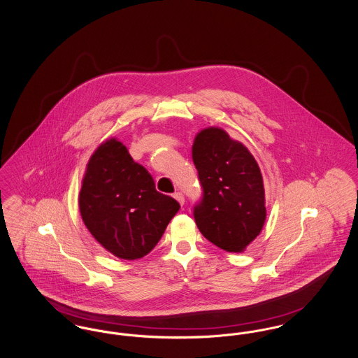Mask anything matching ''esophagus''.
Wrapping results in <instances>:
<instances>
[{"label":"esophagus","mask_w":358,"mask_h":358,"mask_svg":"<svg viewBox=\"0 0 358 358\" xmlns=\"http://www.w3.org/2000/svg\"><path fill=\"white\" fill-rule=\"evenodd\" d=\"M173 197L181 205H184V203H185V197H184V194H182L181 192H176V193L173 194Z\"/></svg>","instance_id":"1"}]
</instances>
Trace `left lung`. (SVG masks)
Masks as SVG:
<instances>
[{"label":"left lung","instance_id":"1","mask_svg":"<svg viewBox=\"0 0 358 358\" xmlns=\"http://www.w3.org/2000/svg\"><path fill=\"white\" fill-rule=\"evenodd\" d=\"M192 157L201 199L193 206L200 232L228 252H241L266 220L262 173L248 149L217 127L194 138Z\"/></svg>","mask_w":358,"mask_h":358}]
</instances>
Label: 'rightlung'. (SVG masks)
<instances>
[{
    "label": "right lung",
    "instance_id": "right-lung-1",
    "mask_svg": "<svg viewBox=\"0 0 358 358\" xmlns=\"http://www.w3.org/2000/svg\"><path fill=\"white\" fill-rule=\"evenodd\" d=\"M79 208L91 235L111 254L134 260L148 255L180 204L155 189L153 177L117 139L90 158Z\"/></svg>",
    "mask_w": 358,
    "mask_h": 358
}]
</instances>
